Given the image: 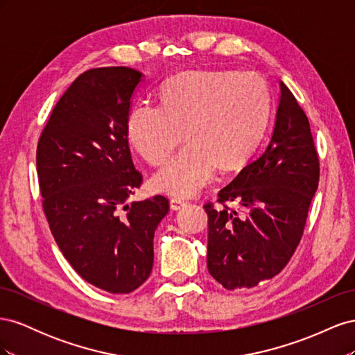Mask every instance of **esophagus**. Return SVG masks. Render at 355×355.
<instances>
[{"label":"esophagus","instance_id":"esophagus-1","mask_svg":"<svg viewBox=\"0 0 355 355\" xmlns=\"http://www.w3.org/2000/svg\"><path fill=\"white\" fill-rule=\"evenodd\" d=\"M184 206H187V201L185 200H182V198H171L170 200V207L173 209V210H179V209H182Z\"/></svg>","mask_w":355,"mask_h":355}]
</instances>
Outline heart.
Here are the masks:
<instances>
[{"instance_id":"heart-1","label":"heart","mask_w":355,"mask_h":355,"mask_svg":"<svg viewBox=\"0 0 355 355\" xmlns=\"http://www.w3.org/2000/svg\"><path fill=\"white\" fill-rule=\"evenodd\" d=\"M270 114V89L257 73L192 71L166 84L159 108L135 106L125 132L135 151L158 164L185 130L188 145L155 171L153 187L173 197H189L211 179L216 163L231 167L254 151Z\"/></svg>"}]
</instances>
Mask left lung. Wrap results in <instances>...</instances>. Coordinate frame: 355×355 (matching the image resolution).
<instances>
[{
	"instance_id": "8db88e82",
	"label": "left lung",
	"mask_w": 355,
	"mask_h": 355,
	"mask_svg": "<svg viewBox=\"0 0 355 355\" xmlns=\"http://www.w3.org/2000/svg\"><path fill=\"white\" fill-rule=\"evenodd\" d=\"M271 141L218 194L209 216L207 268L225 288H250L280 274L302 239L320 163L308 116L284 83ZM239 202L231 209L227 202Z\"/></svg>"
}]
</instances>
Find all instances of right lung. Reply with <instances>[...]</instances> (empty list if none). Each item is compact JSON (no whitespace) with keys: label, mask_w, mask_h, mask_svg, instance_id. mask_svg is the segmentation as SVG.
Returning a JSON list of instances; mask_svg holds the SVG:
<instances>
[{"label":"right lung","mask_w":355,"mask_h":355,"mask_svg":"<svg viewBox=\"0 0 355 355\" xmlns=\"http://www.w3.org/2000/svg\"><path fill=\"white\" fill-rule=\"evenodd\" d=\"M142 73L83 72L56 103L37 146L42 209L60 252L85 282L130 293L153 271L154 232L168 213L155 196L128 204L142 184L125 123Z\"/></svg>","instance_id":"1"}]
</instances>
